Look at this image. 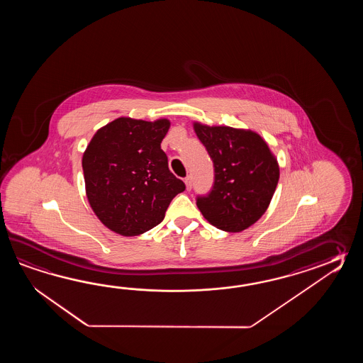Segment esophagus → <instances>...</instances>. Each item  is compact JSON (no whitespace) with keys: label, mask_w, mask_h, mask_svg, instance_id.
Instances as JSON below:
<instances>
[{"label":"esophagus","mask_w":363,"mask_h":363,"mask_svg":"<svg viewBox=\"0 0 363 363\" xmlns=\"http://www.w3.org/2000/svg\"><path fill=\"white\" fill-rule=\"evenodd\" d=\"M185 185H186V189L188 191H191L192 189V177L191 175H188L186 178L184 179Z\"/></svg>","instance_id":"obj_1"}]
</instances>
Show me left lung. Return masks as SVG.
I'll return each instance as SVG.
<instances>
[{
	"label": "left lung",
	"instance_id": "1",
	"mask_svg": "<svg viewBox=\"0 0 363 363\" xmlns=\"http://www.w3.org/2000/svg\"><path fill=\"white\" fill-rule=\"evenodd\" d=\"M193 128L214 163V185L197 206L208 223L241 232L266 213L279 182V164L255 131L194 122Z\"/></svg>",
	"mask_w": 363,
	"mask_h": 363
}]
</instances>
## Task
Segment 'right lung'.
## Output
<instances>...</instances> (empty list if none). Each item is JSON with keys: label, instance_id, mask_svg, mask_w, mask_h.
<instances>
[{"label": "right lung", "instance_id": "1", "mask_svg": "<svg viewBox=\"0 0 363 363\" xmlns=\"http://www.w3.org/2000/svg\"><path fill=\"white\" fill-rule=\"evenodd\" d=\"M170 121L128 116L101 127L83 155L85 193L108 230L138 236L161 223L185 185L169 170L161 149Z\"/></svg>", "mask_w": 363, "mask_h": 363}]
</instances>
